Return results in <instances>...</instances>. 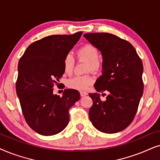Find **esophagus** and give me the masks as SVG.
I'll return each instance as SVG.
<instances>
[{"label":"esophagus","mask_w":160,"mask_h":160,"mask_svg":"<svg viewBox=\"0 0 160 160\" xmlns=\"http://www.w3.org/2000/svg\"><path fill=\"white\" fill-rule=\"evenodd\" d=\"M80 97H84V96L88 94V93L86 92V91H80Z\"/></svg>","instance_id":"esophagus-1"}]
</instances>
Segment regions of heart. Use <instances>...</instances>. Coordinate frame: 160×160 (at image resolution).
Listing matches in <instances>:
<instances>
[{
	"mask_svg": "<svg viewBox=\"0 0 160 160\" xmlns=\"http://www.w3.org/2000/svg\"><path fill=\"white\" fill-rule=\"evenodd\" d=\"M77 55L80 60L87 61L86 72H99L102 68V63L99 58V52L98 49L91 44H86L77 51ZM74 67V59L72 54L68 53L63 60V69L65 74H71ZM93 78L91 74L78 75L69 79L68 87L78 91H86L93 83Z\"/></svg>",
	"mask_w": 160,
	"mask_h": 160,
	"instance_id": "heart-1",
	"label": "heart"
}]
</instances>
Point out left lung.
<instances>
[{"label": "left lung", "mask_w": 160, "mask_h": 160, "mask_svg": "<svg viewBox=\"0 0 160 160\" xmlns=\"http://www.w3.org/2000/svg\"><path fill=\"white\" fill-rule=\"evenodd\" d=\"M84 37L101 51L102 75L94 87L98 92L109 91L102 101L98 93H89L93 105L89 118L98 130L116 133L132 122L143 93L142 63L127 40L108 33H89Z\"/></svg>", "instance_id": "left-lung-1"}]
</instances>
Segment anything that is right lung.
Wrapping results in <instances>:
<instances>
[{
    "label": "right lung",
    "instance_id": "obj_1",
    "mask_svg": "<svg viewBox=\"0 0 160 160\" xmlns=\"http://www.w3.org/2000/svg\"><path fill=\"white\" fill-rule=\"evenodd\" d=\"M82 32L52 35L28 47L18 63L17 95L28 126L42 135H53L69 121V110L80 98L74 89L63 96L53 94V86L63 76V60L78 42Z\"/></svg>",
    "mask_w": 160,
    "mask_h": 160
}]
</instances>
